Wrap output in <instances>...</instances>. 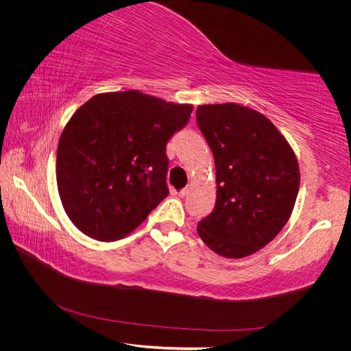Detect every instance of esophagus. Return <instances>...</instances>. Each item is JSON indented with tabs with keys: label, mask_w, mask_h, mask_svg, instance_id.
<instances>
[{
	"label": "esophagus",
	"mask_w": 351,
	"mask_h": 351,
	"mask_svg": "<svg viewBox=\"0 0 351 351\" xmlns=\"http://www.w3.org/2000/svg\"><path fill=\"white\" fill-rule=\"evenodd\" d=\"M187 192H189V187H184V189L180 190V192H178V196H180V197H184V196L187 195Z\"/></svg>",
	"instance_id": "esophagus-1"
}]
</instances>
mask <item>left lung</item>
Segmentation results:
<instances>
[{"label": "left lung", "mask_w": 351, "mask_h": 351, "mask_svg": "<svg viewBox=\"0 0 351 351\" xmlns=\"http://www.w3.org/2000/svg\"><path fill=\"white\" fill-rule=\"evenodd\" d=\"M196 121L217 168V200L197 234L226 258H244L275 239L300 186L295 155L267 117L243 105H199Z\"/></svg>", "instance_id": "8db88e82"}]
</instances>
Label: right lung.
Segmentation results:
<instances>
[{
  "label": "right lung",
  "instance_id": "1",
  "mask_svg": "<svg viewBox=\"0 0 351 351\" xmlns=\"http://www.w3.org/2000/svg\"><path fill=\"white\" fill-rule=\"evenodd\" d=\"M192 111L139 90L99 93L83 104L61 133L56 165L73 224L101 241L141 226L169 193L167 143Z\"/></svg>",
  "mask_w": 351,
  "mask_h": 351
}]
</instances>
